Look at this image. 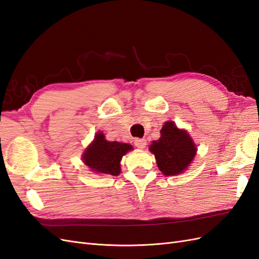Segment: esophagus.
Returning <instances> with one entry per match:
<instances>
[{
  "mask_svg": "<svg viewBox=\"0 0 259 259\" xmlns=\"http://www.w3.org/2000/svg\"><path fill=\"white\" fill-rule=\"evenodd\" d=\"M134 145L139 149H144L147 145V142H146V139H144V138H135L134 139Z\"/></svg>",
  "mask_w": 259,
  "mask_h": 259,
  "instance_id": "34e87169",
  "label": "esophagus"
}]
</instances>
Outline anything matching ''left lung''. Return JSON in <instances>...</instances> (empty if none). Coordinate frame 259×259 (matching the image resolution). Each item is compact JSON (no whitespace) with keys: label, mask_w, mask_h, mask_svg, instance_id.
<instances>
[{"label":"left lung","mask_w":259,"mask_h":259,"mask_svg":"<svg viewBox=\"0 0 259 259\" xmlns=\"http://www.w3.org/2000/svg\"><path fill=\"white\" fill-rule=\"evenodd\" d=\"M159 169L165 176L184 173L193 161L197 147L186 130H179L173 121H167L161 130V137L149 148Z\"/></svg>","instance_id":"1"}]
</instances>
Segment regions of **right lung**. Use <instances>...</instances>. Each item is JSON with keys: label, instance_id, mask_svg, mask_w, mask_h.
Here are the masks:
<instances>
[{"label": "right lung", "instance_id": "1", "mask_svg": "<svg viewBox=\"0 0 259 259\" xmlns=\"http://www.w3.org/2000/svg\"><path fill=\"white\" fill-rule=\"evenodd\" d=\"M132 149V145L128 144L108 142L103 133L99 132L94 142L86 148L82 160L94 173L117 176L121 173L120 162L123 155Z\"/></svg>", "mask_w": 259, "mask_h": 259}]
</instances>
